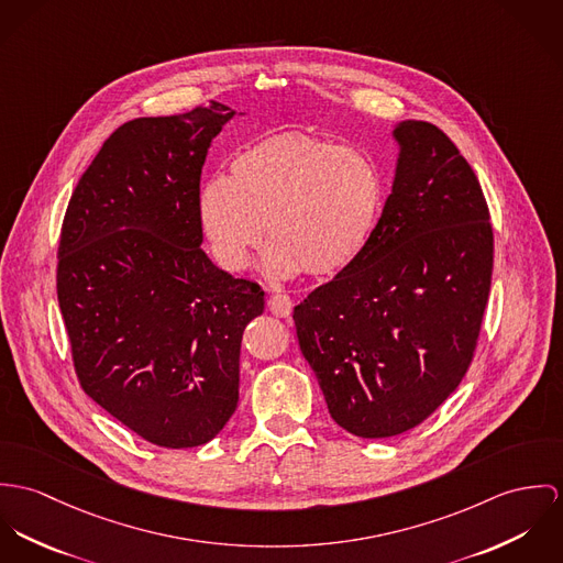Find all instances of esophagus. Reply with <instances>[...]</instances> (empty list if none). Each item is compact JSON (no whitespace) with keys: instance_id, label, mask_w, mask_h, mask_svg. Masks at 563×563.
<instances>
[{"instance_id":"obj_1","label":"esophagus","mask_w":563,"mask_h":563,"mask_svg":"<svg viewBox=\"0 0 563 563\" xmlns=\"http://www.w3.org/2000/svg\"><path fill=\"white\" fill-rule=\"evenodd\" d=\"M267 307H269V311L274 312L276 317H289L294 302H291V298L285 296V294H274V296H269Z\"/></svg>"}]
</instances>
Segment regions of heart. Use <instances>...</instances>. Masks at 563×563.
<instances>
[{"label":"heart","instance_id":"1","mask_svg":"<svg viewBox=\"0 0 563 563\" xmlns=\"http://www.w3.org/2000/svg\"><path fill=\"white\" fill-rule=\"evenodd\" d=\"M229 173L202 184L198 218L213 256L231 272L249 265L267 229V274L334 276L367 249L382 213L374 159L311 133L261 137L233 155Z\"/></svg>","mask_w":563,"mask_h":563}]
</instances>
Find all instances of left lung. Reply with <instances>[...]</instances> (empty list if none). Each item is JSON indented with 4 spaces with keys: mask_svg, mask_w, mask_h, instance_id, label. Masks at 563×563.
I'll use <instances>...</instances> for the list:
<instances>
[{
    "mask_svg": "<svg viewBox=\"0 0 563 563\" xmlns=\"http://www.w3.org/2000/svg\"><path fill=\"white\" fill-rule=\"evenodd\" d=\"M393 189L363 254L296 309L330 417L388 438L426 421L466 374L493 280L482 186L432 123L404 121Z\"/></svg>",
    "mask_w": 563,
    "mask_h": 563,
    "instance_id": "8db88e82",
    "label": "left lung"
}]
</instances>
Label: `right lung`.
<instances>
[{
  "instance_id": "1",
  "label": "right lung",
  "mask_w": 563,
  "mask_h": 563,
  "mask_svg": "<svg viewBox=\"0 0 563 563\" xmlns=\"http://www.w3.org/2000/svg\"><path fill=\"white\" fill-rule=\"evenodd\" d=\"M233 117L211 101L119 126L64 216L58 302L79 384L157 446L220 434L240 399L244 328L265 305L200 249V173Z\"/></svg>"
}]
</instances>
